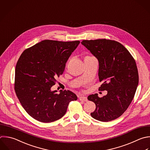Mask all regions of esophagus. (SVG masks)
<instances>
[{
	"label": "esophagus",
	"instance_id": "esophagus-1",
	"mask_svg": "<svg viewBox=\"0 0 150 150\" xmlns=\"http://www.w3.org/2000/svg\"><path fill=\"white\" fill-rule=\"evenodd\" d=\"M79 100L84 101H87V98L86 97H79Z\"/></svg>",
	"mask_w": 150,
	"mask_h": 150
}]
</instances>
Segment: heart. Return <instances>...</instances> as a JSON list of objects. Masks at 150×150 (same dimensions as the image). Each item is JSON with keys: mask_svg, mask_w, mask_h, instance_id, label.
I'll return each mask as SVG.
<instances>
[{"mask_svg": "<svg viewBox=\"0 0 150 150\" xmlns=\"http://www.w3.org/2000/svg\"><path fill=\"white\" fill-rule=\"evenodd\" d=\"M91 57H89V56H87V57H86L85 59H88V58H91Z\"/></svg>", "mask_w": 150, "mask_h": 150, "instance_id": "1", "label": "heart"}]
</instances>
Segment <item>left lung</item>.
Returning <instances> with one entry per match:
<instances>
[{
    "label": "left lung",
    "instance_id": "8db88e82",
    "mask_svg": "<svg viewBox=\"0 0 150 150\" xmlns=\"http://www.w3.org/2000/svg\"><path fill=\"white\" fill-rule=\"evenodd\" d=\"M81 43L98 60V77L103 82L99 91H107L102 97L97 94L88 96V100L96 104L90 114L100 121L114 120L126 111L134 97L139 80L135 61L117 41L102 39Z\"/></svg>",
    "mask_w": 150,
    "mask_h": 150
}]
</instances>
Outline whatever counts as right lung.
Listing matches in <instances>:
<instances>
[{
    "instance_id": "1",
    "label": "right lung",
    "mask_w": 150,
    "mask_h": 150,
    "mask_svg": "<svg viewBox=\"0 0 150 150\" xmlns=\"http://www.w3.org/2000/svg\"><path fill=\"white\" fill-rule=\"evenodd\" d=\"M80 41L45 40L26 49L15 69V90L25 111L35 120L51 122L61 118L69 103L77 100L70 90L51 91L56 78L63 73L66 63Z\"/></svg>"
}]
</instances>
